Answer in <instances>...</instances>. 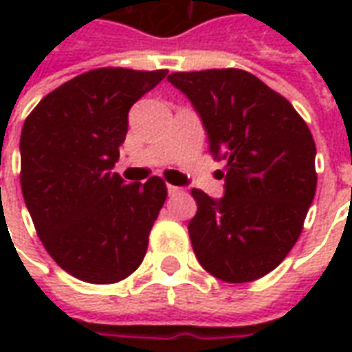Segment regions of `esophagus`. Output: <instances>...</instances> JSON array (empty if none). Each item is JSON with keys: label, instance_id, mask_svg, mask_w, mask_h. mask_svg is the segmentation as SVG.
Segmentation results:
<instances>
[{"label": "esophagus", "instance_id": "esophagus-1", "mask_svg": "<svg viewBox=\"0 0 352 352\" xmlns=\"http://www.w3.org/2000/svg\"><path fill=\"white\" fill-rule=\"evenodd\" d=\"M168 192H169V196H175V194H181V192H183V188L173 186V184H168Z\"/></svg>", "mask_w": 352, "mask_h": 352}]
</instances>
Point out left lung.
I'll return each instance as SVG.
<instances>
[{
	"mask_svg": "<svg viewBox=\"0 0 352 352\" xmlns=\"http://www.w3.org/2000/svg\"><path fill=\"white\" fill-rule=\"evenodd\" d=\"M192 101L209 153L228 160L224 198L192 188L188 222L201 267L224 283H251L285 260L317 190L315 141L292 103L243 69L171 73Z\"/></svg>",
	"mask_w": 352,
	"mask_h": 352,
	"instance_id": "obj_1",
	"label": "left lung"
}]
</instances>
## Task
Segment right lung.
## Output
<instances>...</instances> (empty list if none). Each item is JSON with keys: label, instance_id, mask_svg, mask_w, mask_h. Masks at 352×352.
<instances>
[{"label": "right lung", "instance_id": "1", "mask_svg": "<svg viewBox=\"0 0 352 352\" xmlns=\"http://www.w3.org/2000/svg\"><path fill=\"white\" fill-rule=\"evenodd\" d=\"M168 69L98 67L43 98L20 135V184L52 260L85 283L113 285L143 262L168 188L160 177L126 184L111 169L128 113Z\"/></svg>", "mask_w": 352, "mask_h": 352}]
</instances>
